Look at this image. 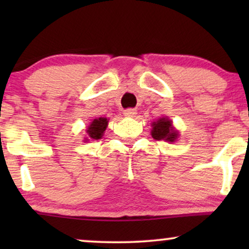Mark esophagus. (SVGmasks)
Segmentation results:
<instances>
[{
  "label": "esophagus",
  "instance_id": "1",
  "mask_svg": "<svg viewBox=\"0 0 249 249\" xmlns=\"http://www.w3.org/2000/svg\"><path fill=\"white\" fill-rule=\"evenodd\" d=\"M136 113H137V111H136L135 108H127V110L124 111V114L125 117H129V118H134Z\"/></svg>",
  "mask_w": 249,
  "mask_h": 249
}]
</instances>
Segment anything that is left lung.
<instances>
[{"label": "left lung", "mask_w": 249, "mask_h": 249, "mask_svg": "<svg viewBox=\"0 0 249 249\" xmlns=\"http://www.w3.org/2000/svg\"><path fill=\"white\" fill-rule=\"evenodd\" d=\"M152 137L156 141H165L173 142L178 138L179 132L172 125V121L168 118H160L152 124Z\"/></svg>", "instance_id": "left-lung-1"}]
</instances>
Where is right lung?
<instances>
[{"mask_svg": "<svg viewBox=\"0 0 249 249\" xmlns=\"http://www.w3.org/2000/svg\"><path fill=\"white\" fill-rule=\"evenodd\" d=\"M107 124H108V120L107 118H98V119H94L93 121H91V124L88 125L87 128V135L88 138L90 139H101L103 137V134L105 131V129L107 127ZM87 141H89L88 138Z\"/></svg>", "mask_w": 249, "mask_h": 249, "instance_id": "add662e5", "label": "right lung"}]
</instances>
